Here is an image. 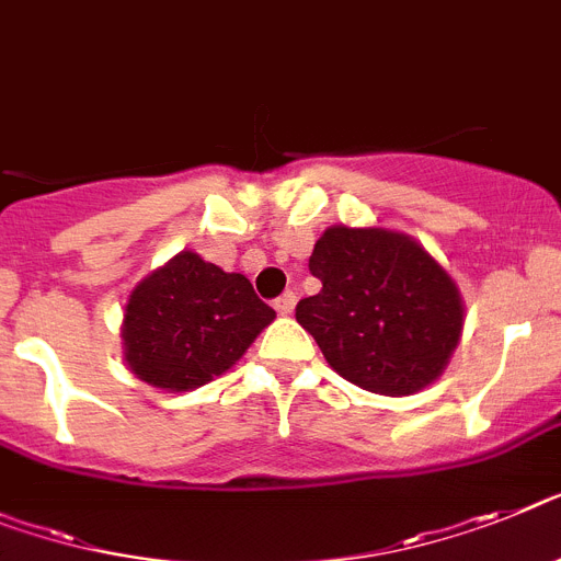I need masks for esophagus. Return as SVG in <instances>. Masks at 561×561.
Wrapping results in <instances>:
<instances>
[{
  "label": "esophagus",
  "mask_w": 561,
  "mask_h": 561,
  "mask_svg": "<svg viewBox=\"0 0 561 561\" xmlns=\"http://www.w3.org/2000/svg\"><path fill=\"white\" fill-rule=\"evenodd\" d=\"M273 308L279 310L282 317H288V313H294V308H296V294H294V290H288V294H282L279 299L273 302Z\"/></svg>",
  "instance_id": "obj_1"
}]
</instances>
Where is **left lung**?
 Returning a JSON list of instances; mask_svg holds the SVG:
<instances>
[{"instance_id": "obj_1", "label": "left lung", "mask_w": 561, "mask_h": 561, "mask_svg": "<svg viewBox=\"0 0 561 561\" xmlns=\"http://www.w3.org/2000/svg\"><path fill=\"white\" fill-rule=\"evenodd\" d=\"M317 296L296 322L342 379L379 397H411L445 374L465 324L459 285L413 237L333 225L317 239Z\"/></svg>"}]
</instances>
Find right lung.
Listing matches in <instances>:
<instances>
[{
	"mask_svg": "<svg viewBox=\"0 0 561 561\" xmlns=\"http://www.w3.org/2000/svg\"><path fill=\"white\" fill-rule=\"evenodd\" d=\"M273 319L242 273L182 251L130 290L122 356L136 379L182 393L233 368Z\"/></svg>",
	"mask_w": 561,
	"mask_h": 561,
	"instance_id": "add662e5",
	"label": "right lung"
}]
</instances>
